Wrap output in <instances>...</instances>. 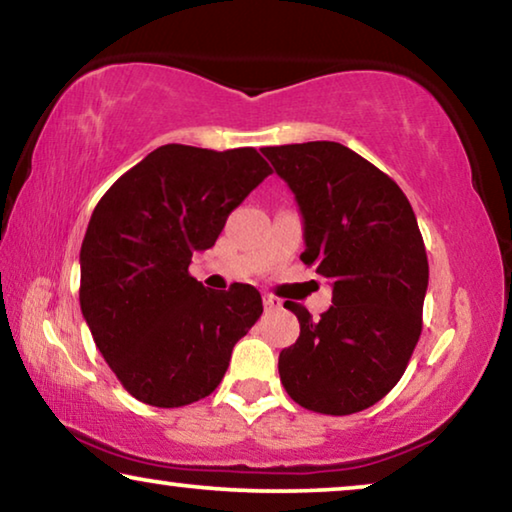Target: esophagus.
Returning a JSON list of instances; mask_svg holds the SVG:
<instances>
[{"instance_id":"obj_1","label":"esophagus","mask_w":512,"mask_h":512,"mask_svg":"<svg viewBox=\"0 0 512 512\" xmlns=\"http://www.w3.org/2000/svg\"><path fill=\"white\" fill-rule=\"evenodd\" d=\"M262 301H264V308L266 311H273V308H278L280 306V299L278 297H273V294H262Z\"/></svg>"}]
</instances>
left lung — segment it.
Here are the masks:
<instances>
[{
	"label": "left lung",
	"instance_id": "obj_1",
	"mask_svg": "<svg viewBox=\"0 0 512 512\" xmlns=\"http://www.w3.org/2000/svg\"><path fill=\"white\" fill-rule=\"evenodd\" d=\"M262 153L299 204L301 262L331 280L320 320L285 301L301 331L280 352V383L315 413H359L399 383L422 331L429 262L415 213L390 176L336 141Z\"/></svg>",
	"mask_w": 512,
	"mask_h": 512
}]
</instances>
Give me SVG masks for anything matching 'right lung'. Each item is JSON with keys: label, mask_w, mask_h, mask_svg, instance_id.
Masks as SVG:
<instances>
[{"label": "right lung", "mask_w": 512, "mask_h": 512, "mask_svg": "<svg viewBox=\"0 0 512 512\" xmlns=\"http://www.w3.org/2000/svg\"><path fill=\"white\" fill-rule=\"evenodd\" d=\"M269 174L255 148L167 143L99 199L81 246V311L132 397L178 408L220 385L262 297L243 283L206 290L187 266Z\"/></svg>", "instance_id": "1"}]
</instances>
